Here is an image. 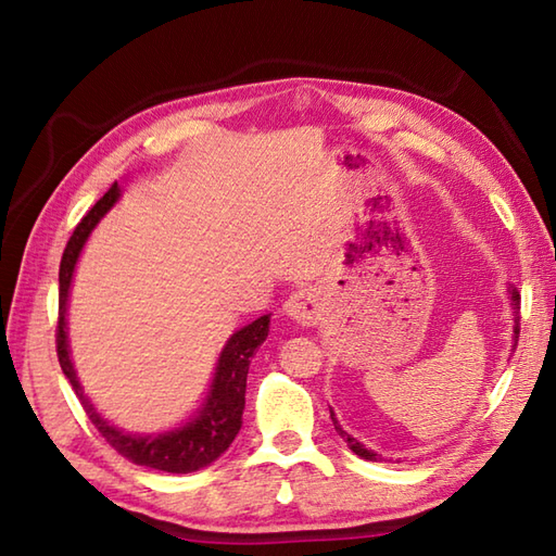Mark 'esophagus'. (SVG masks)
<instances>
[{
    "instance_id": "obj_1",
    "label": "esophagus",
    "mask_w": 556,
    "mask_h": 556,
    "mask_svg": "<svg viewBox=\"0 0 556 556\" xmlns=\"http://www.w3.org/2000/svg\"><path fill=\"white\" fill-rule=\"evenodd\" d=\"M285 313L291 317V320H296L301 325H317V320H320L325 313L320 293L315 289L293 291L289 301L285 303Z\"/></svg>"
}]
</instances>
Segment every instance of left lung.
<instances>
[{"label":"left lung","mask_w":556,"mask_h":556,"mask_svg":"<svg viewBox=\"0 0 556 556\" xmlns=\"http://www.w3.org/2000/svg\"><path fill=\"white\" fill-rule=\"evenodd\" d=\"M511 301H514V311H516V317H514V349H516V344H518V334H521V315H518V311H521V296H518V291H516V289H511ZM332 422H334V430L341 434V440L346 442V446L351 448L353 454H358L361 458H368V460H375V458H377V454H375V452H370V448H365V446L356 440V437H351L349 432L341 430V425L337 422L334 413H332Z\"/></svg>","instance_id":"8db88e82"}]
</instances>
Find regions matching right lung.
Returning <instances> with one entry per match:
<instances>
[{"label":"right lung","instance_id":"right-lung-1","mask_svg":"<svg viewBox=\"0 0 556 556\" xmlns=\"http://www.w3.org/2000/svg\"><path fill=\"white\" fill-rule=\"evenodd\" d=\"M116 198H119V186H112L108 193H104L96 205L88 210V215L78 222V227L71 233V239L64 248L62 265H59V320H56V358L66 380L74 387L76 396L80 399V406L86 408L90 422L96 425L98 432L108 440L110 446H114L124 458L131 460L136 466L164 470V473H193L210 466L212 460H217L224 452H227L233 437L241 430V416L245 406V377H248V365L255 349L263 344L269 332V315L257 317L255 323L245 325L239 329L224 346L215 380H212V389L203 404V410L195 420L179 430L164 432L157 437H136V434H124L116 430L114 425L102 420L96 408H92L90 401L83 394L78 384V377L74 365L68 358V344H66V299H68V287L71 277H74L76 260L80 255V248L86 243L88 233L96 229L100 217L108 212Z\"/></svg>","mask_w":556,"mask_h":556}]
</instances>
